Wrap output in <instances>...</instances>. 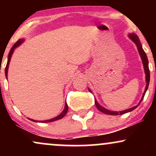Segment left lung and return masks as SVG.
I'll use <instances>...</instances> for the list:
<instances>
[{"label":"left lung","mask_w":156,"mask_h":156,"mask_svg":"<svg viewBox=\"0 0 156 156\" xmlns=\"http://www.w3.org/2000/svg\"><path fill=\"white\" fill-rule=\"evenodd\" d=\"M128 37H129V38L131 39L132 41H133L134 43L136 44V45L138 51H139V55H140V56H141V61H142L143 66H144V73H145V76H146V77H145V78H146V80H146V87H145V89H144V92L142 94V97H141V101H139V104H138L137 105H136V106L132 107V108L126 109V110L122 111V112H112V111L108 110V109L105 108L104 107H103L102 105H100L99 103H98V102L96 101L95 98H94V103H95L96 107L98 108V110L101 111V112L104 113V114H109V115H119V114L120 115V114H126V113H128V112H132V111L134 110V109H135L136 108H137L138 105L140 104L141 102L142 101L143 98H144V94H145L147 90V89H148V86H149L150 75V70H149V66H148V59H147V57L145 52H144V50H143L142 45H141L140 40H139V38L138 37V36L136 34H134V33L129 34H128ZM89 91L90 92H92V91H91L89 89Z\"/></svg>","instance_id":"8db88e82"}]
</instances>
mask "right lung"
<instances>
[{"instance_id":"add662e5","label":"right lung","mask_w":156,"mask_h":156,"mask_svg":"<svg viewBox=\"0 0 156 156\" xmlns=\"http://www.w3.org/2000/svg\"><path fill=\"white\" fill-rule=\"evenodd\" d=\"M23 41H24V39H19L18 41H17L16 43L14 44L13 46H12V48H11L10 51H9V55H8V62H7V64H6V69H5V75H6V78H7V75H8V69H9V62H10V60H11V58H12V55L13 54V52L15 51V49L16 48H17L18 46L20 45L21 44L23 43ZM67 111H68V105H67V102H65V106H64V108L63 110V112H62L59 115H58L57 117H55L54 118H53V119H48V120H43V121H37V120H34V119H30V118H28V119H30V120L33 121V122H53V121H55V120H58V119H62V118H63L64 116H65V114L67 113Z\"/></svg>"}]
</instances>
